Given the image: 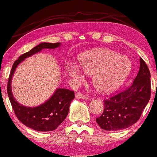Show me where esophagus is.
Listing matches in <instances>:
<instances>
[{"label": "esophagus", "instance_id": "1", "mask_svg": "<svg viewBox=\"0 0 157 157\" xmlns=\"http://www.w3.org/2000/svg\"><path fill=\"white\" fill-rule=\"evenodd\" d=\"M75 97L77 99H85V100H89V98L88 97L87 95H85V94H82L80 92H77L75 94Z\"/></svg>", "mask_w": 157, "mask_h": 157}]
</instances>
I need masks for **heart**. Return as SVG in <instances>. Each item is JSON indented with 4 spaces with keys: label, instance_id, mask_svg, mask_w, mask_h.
Listing matches in <instances>:
<instances>
[{
    "label": "heart",
    "instance_id": "heart-1",
    "mask_svg": "<svg viewBox=\"0 0 157 157\" xmlns=\"http://www.w3.org/2000/svg\"><path fill=\"white\" fill-rule=\"evenodd\" d=\"M79 63H71L67 71L76 82H80L86 73L94 74L93 84L98 91L112 92L118 89L128 77L132 70L130 60L109 49H98L82 53Z\"/></svg>",
    "mask_w": 157,
    "mask_h": 157
}]
</instances>
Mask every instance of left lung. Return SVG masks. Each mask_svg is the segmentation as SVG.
<instances>
[{
  "label": "left lung",
  "mask_w": 157,
  "mask_h": 157,
  "mask_svg": "<svg viewBox=\"0 0 157 157\" xmlns=\"http://www.w3.org/2000/svg\"><path fill=\"white\" fill-rule=\"evenodd\" d=\"M151 74L140 58L138 75L130 86L109 99L105 100L102 115L96 118L105 130H121L132 126L140 118L151 98Z\"/></svg>",
  "instance_id": "8db88e82"
}]
</instances>
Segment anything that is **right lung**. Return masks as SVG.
I'll return each mask as SVG.
<instances>
[{
  "label": "right lung",
  "mask_w": 157,
  "mask_h": 157,
  "mask_svg": "<svg viewBox=\"0 0 157 157\" xmlns=\"http://www.w3.org/2000/svg\"><path fill=\"white\" fill-rule=\"evenodd\" d=\"M61 45V43L42 42L28 52L19 56L12 67L7 84L8 97L18 119L25 126L37 131H52L56 130L68 115L69 106L75 98V92L66 89H56L48 101L35 107H28L21 105L13 97L11 89L13 76L17 66L26 58L30 57L43 49H54Z\"/></svg>",
  "instance_id": "add662e5"
}]
</instances>
